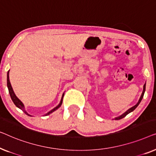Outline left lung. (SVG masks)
I'll use <instances>...</instances> for the list:
<instances>
[{
  "label": "left lung",
  "instance_id": "obj_1",
  "mask_svg": "<svg viewBox=\"0 0 156 156\" xmlns=\"http://www.w3.org/2000/svg\"><path fill=\"white\" fill-rule=\"evenodd\" d=\"M145 90H146V83H145L144 84V90H143V92H142V94H141V97H140V98H139V101H138V102L136 103V104L134 106H133L132 107H131V108H129L128 110H126V112H125L124 113H123L122 115H120V116H119V117H115V119H115V120H119V119H122V118H124V117H126V116L128 115V114H129L130 112H133V110H134V109L136 108V107L139 106V105L140 104V102H141V101L142 100V99H143V98H144V93H145Z\"/></svg>",
  "mask_w": 156,
  "mask_h": 156
}]
</instances>
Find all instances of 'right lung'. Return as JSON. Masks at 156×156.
Instances as JSON below:
<instances>
[{"label": "right lung", "instance_id": "obj_1", "mask_svg": "<svg viewBox=\"0 0 156 156\" xmlns=\"http://www.w3.org/2000/svg\"><path fill=\"white\" fill-rule=\"evenodd\" d=\"M7 86H8V91H9V94L10 95V98H11V99L12 100L13 103H14L15 106H16L17 107H18L19 109H20L21 110H23L24 112H25L26 115H28V116H30V117H32V115H30L28 114L27 112L25 111V105H24V104L23 102H21V100H20L18 99V98L17 97L16 95H15V94L14 93V91H13V89L12 87L11 86V84H10V79H9V71H8V73H7ZM63 95H64V93H63L62 95V97H61V101L60 102H59V104L57 105L56 107H54V108H53L51 109V110H50L49 112H48L47 114H45L44 115V116H47L50 115V114L54 112V111H56L57 109L59 108V107H61V105H62V102H63Z\"/></svg>", "mask_w": 156, "mask_h": 156}]
</instances>
